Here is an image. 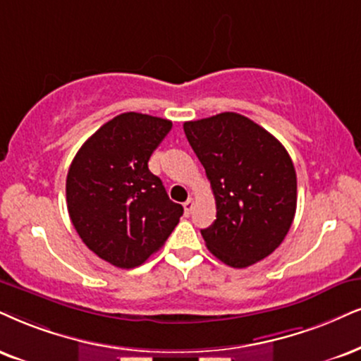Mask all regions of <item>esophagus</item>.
<instances>
[{"instance_id":"obj_1","label":"esophagus","mask_w":361,"mask_h":361,"mask_svg":"<svg viewBox=\"0 0 361 361\" xmlns=\"http://www.w3.org/2000/svg\"><path fill=\"white\" fill-rule=\"evenodd\" d=\"M194 206H195L194 199H192V197H189V199H188V201H185V202H184V212H185V216L192 214V211H194Z\"/></svg>"}]
</instances>
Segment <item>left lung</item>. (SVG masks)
I'll use <instances>...</instances> for the list:
<instances>
[{"instance_id": "1", "label": "left lung", "mask_w": 361, "mask_h": 361, "mask_svg": "<svg viewBox=\"0 0 361 361\" xmlns=\"http://www.w3.org/2000/svg\"><path fill=\"white\" fill-rule=\"evenodd\" d=\"M206 169L216 221L201 234L224 264L247 268L286 238L296 212V171L281 142L234 112L184 123Z\"/></svg>"}]
</instances>
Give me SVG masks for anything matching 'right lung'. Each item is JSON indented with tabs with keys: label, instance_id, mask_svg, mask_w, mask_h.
Instances as JSON below:
<instances>
[{
	"label": "right lung",
	"instance_id": "add662e5",
	"mask_svg": "<svg viewBox=\"0 0 361 361\" xmlns=\"http://www.w3.org/2000/svg\"><path fill=\"white\" fill-rule=\"evenodd\" d=\"M172 128L167 118L127 112L80 147L66 176V206L90 251L122 269L159 251L184 212L172 202L149 159Z\"/></svg>",
	"mask_w": 361,
	"mask_h": 361
}]
</instances>
